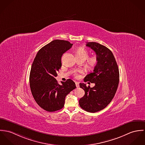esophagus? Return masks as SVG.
Here are the masks:
<instances>
[{
	"mask_svg": "<svg viewBox=\"0 0 145 145\" xmlns=\"http://www.w3.org/2000/svg\"><path fill=\"white\" fill-rule=\"evenodd\" d=\"M76 86L77 87H78L80 86V85H79V82H76Z\"/></svg>",
	"mask_w": 145,
	"mask_h": 145,
	"instance_id": "obj_1",
	"label": "esophagus"
}]
</instances>
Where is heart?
Masks as SVG:
<instances>
[{"mask_svg": "<svg viewBox=\"0 0 145 145\" xmlns=\"http://www.w3.org/2000/svg\"><path fill=\"white\" fill-rule=\"evenodd\" d=\"M76 56L80 57L81 58H84L85 60L88 57V51L84 48H79L76 52ZM97 62L96 57H91L89 58L87 61V65L89 67H93L96 65ZM81 72L80 71H77L74 72V75L76 77H78V73Z\"/></svg>", "mask_w": 145, "mask_h": 145, "instance_id": "obj_1", "label": "heart"}]
</instances>
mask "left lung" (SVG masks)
<instances>
[{"label": "left lung", "mask_w": 145, "mask_h": 145, "mask_svg": "<svg viewBox=\"0 0 145 145\" xmlns=\"http://www.w3.org/2000/svg\"><path fill=\"white\" fill-rule=\"evenodd\" d=\"M86 46L95 52L97 63L93 72L87 74L84 81L95 86L91 88L80 83L85 95L79 104L84 110L95 113L104 109L112 100L119 83V69L112 52L108 48L96 42H88Z\"/></svg>", "instance_id": "1"}]
</instances>
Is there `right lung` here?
<instances>
[{
  "label": "right lung",
  "mask_w": 145,
  "mask_h": 145,
  "mask_svg": "<svg viewBox=\"0 0 145 145\" xmlns=\"http://www.w3.org/2000/svg\"><path fill=\"white\" fill-rule=\"evenodd\" d=\"M72 45L67 40H54L38 51L33 62L29 76L31 92L37 103L47 111L62 109L66 96L76 88L71 79L61 82V85L56 79L62 66L61 57Z\"/></svg>",
  "instance_id": "obj_1"
}]
</instances>
